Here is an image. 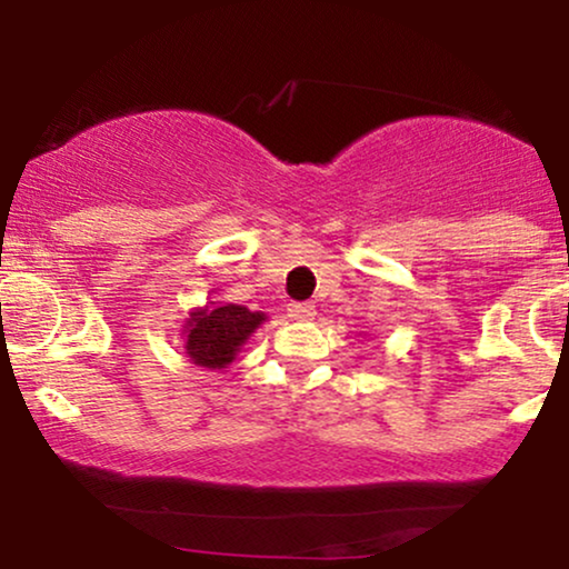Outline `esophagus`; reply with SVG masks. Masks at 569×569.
I'll return each instance as SVG.
<instances>
[{
  "label": "esophagus",
  "instance_id": "esophagus-1",
  "mask_svg": "<svg viewBox=\"0 0 569 569\" xmlns=\"http://www.w3.org/2000/svg\"><path fill=\"white\" fill-rule=\"evenodd\" d=\"M287 316H290L292 321H310V318L316 316V306L313 302H292V306L287 308Z\"/></svg>",
  "mask_w": 569,
  "mask_h": 569
}]
</instances>
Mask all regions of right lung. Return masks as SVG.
<instances>
[{"label": "right lung", "instance_id": "obj_1", "mask_svg": "<svg viewBox=\"0 0 569 569\" xmlns=\"http://www.w3.org/2000/svg\"><path fill=\"white\" fill-rule=\"evenodd\" d=\"M263 321L267 313H253L236 302H207L201 308H191L181 329L186 357L199 368L224 370Z\"/></svg>", "mask_w": 569, "mask_h": 569}]
</instances>
